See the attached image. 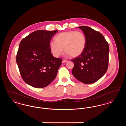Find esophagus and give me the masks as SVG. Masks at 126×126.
I'll return each mask as SVG.
<instances>
[{
  "mask_svg": "<svg viewBox=\"0 0 126 126\" xmlns=\"http://www.w3.org/2000/svg\"><path fill=\"white\" fill-rule=\"evenodd\" d=\"M67 62V60H65V59H63L62 61V63H66V62Z\"/></svg>",
  "mask_w": 126,
  "mask_h": 126,
  "instance_id": "1",
  "label": "esophagus"
}]
</instances>
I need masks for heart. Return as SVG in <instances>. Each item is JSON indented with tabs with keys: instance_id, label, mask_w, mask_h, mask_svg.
Instances as JSON below:
<instances>
[{
	"instance_id": "heart-1",
	"label": "heart",
	"mask_w": 126,
	"mask_h": 126,
	"mask_svg": "<svg viewBox=\"0 0 126 126\" xmlns=\"http://www.w3.org/2000/svg\"><path fill=\"white\" fill-rule=\"evenodd\" d=\"M54 42L49 44L52 54L56 57L65 52L72 58H76L83 53L86 46V38L80 31H69L60 32L54 37Z\"/></svg>"
}]
</instances>
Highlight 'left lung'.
<instances>
[{
    "label": "left lung",
    "mask_w": 126,
    "mask_h": 126,
    "mask_svg": "<svg viewBox=\"0 0 126 126\" xmlns=\"http://www.w3.org/2000/svg\"><path fill=\"white\" fill-rule=\"evenodd\" d=\"M86 38L83 53L71 60L74 63L73 75L85 84H93L102 78L107 71L109 46L102 34L88 26L78 27Z\"/></svg>",
    "instance_id": "obj_1"
}]
</instances>
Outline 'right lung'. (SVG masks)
<instances>
[{
	"label": "right lung",
	"mask_w": 126,
	"mask_h": 126,
	"mask_svg": "<svg viewBox=\"0 0 126 126\" xmlns=\"http://www.w3.org/2000/svg\"><path fill=\"white\" fill-rule=\"evenodd\" d=\"M57 32V30L36 31L20 43L16 63L23 79L31 86L45 87L57 76L62 60L53 56L49 44Z\"/></svg>",
	"instance_id": "add662e5"
}]
</instances>
